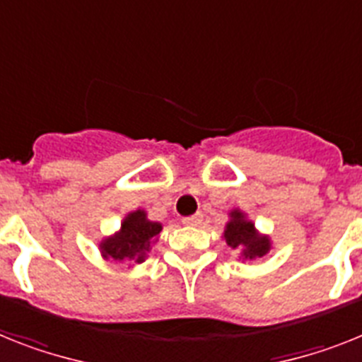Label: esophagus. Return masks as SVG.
<instances>
[{"label": "esophagus", "instance_id": "obj_1", "mask_svg": "<svg viewBox=\"0 0 362 362\" xmlns=\"http://www.w3.org/2000/svg\"><path fill=\"white\" fill-rule=\"evenodd\" d=\"M182 223L187 224V226H199L202 223V214H195V215H189V217H184L182 218Z\"/></svg>", "mask_w": 362, "mask_h": 362}]
</instances>
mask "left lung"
Wrapping results in <instances>:
<instances>
[{"label": "left lung", "instance_id": "1", "mask_svg": "<svg viewBox=\"0 0 362 362\" xmlns=\"http://www.w3.org/2000/svg\"><path fill=\"white\" fill-rule=\"evenodd\" d=\"M230 223L224 230V239L228 247L241 252L245 259H257L263 257L270 250V241L267 235H259L254 228V223L247 221L239 209H233L230 214Z\"/></svg>", "mask_w": 362, "mask_h": 362}]
</instances>
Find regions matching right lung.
<instances>
[{"label":"right lung","mask_w":362,"mask_h":362,"mask_svg":"<svg viewBox=\"0 0 362 362\" xmlns=\"http://www.w3.org/2000/svg\"><path fill=\"white\" fill-rule=\"evenodd\" d=\"M162 232V224L148 221L144 209H136L124 217L121 230L101 241V254L106 259L141 263L151 252V245Z\"/></svg>","instance_id":"obj_1"}]
</instances>
